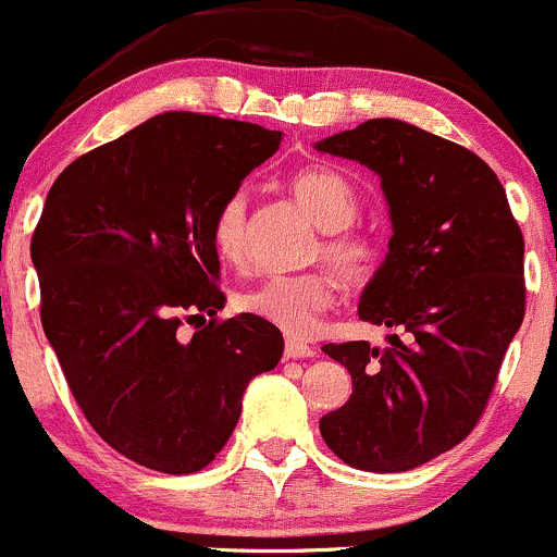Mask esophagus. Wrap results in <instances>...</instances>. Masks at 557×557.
<instances>
[{
	"instance_id": "obj_1",
	"label": "esophagus",
	"mask_w": 557,
	"mask_h": 557,
	"mask_svg": "<svg viewBox=\"0 0 557 557\" xmlns=\"http://www.w3.org/2000/svg\"><path fill=\"white\" fill-rule=\"evenodd\" d=\"M313 348L305 343H297V339H286V348H284V358H292V361H297V358H313Z\"/></svg>"
}]
</instances>
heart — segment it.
Here are the masks:
<instances>
[{"label":"heart","instance_id":"obj_1","mask_svg":"<svg viewBox=\"0 0 557 557\" xmlns=\"http://www.w3.org/2000/svg\"><path fill=\"white\" fill-rule=\"evenodd\" d=\"M292 194L305 212L324 228L315 257L326 260L339 278L363 284L376 273L385 257L380 233L352 225L358 214V194L339 172L308 166L289 181ZM212 247L228 265L247 260V196H228L212 220ZM337 300V281L326 271L271 276L238 295L244 313L268 321L286 337L308 339L319 332L326 310Z\"/></svg>","mask_w":557,"mask_h":557}]
</instances>
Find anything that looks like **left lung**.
Instances as JSON below:
<instances>
[{"label": "left lung", "instance_id": "obj_1", "mask_svg": "<svg viewBox=\"0 0 557 557\" xmlns=\"http://www.w3.org/2000/svg\"><path fill=\"white\" fill-rule=\"evenodd\" d=\"M315 148L382 177L391 252L358 315L404 332L382 350L324 345L352 393L321 417V435L350 468H420L468 438L492 398L525 313L523 233L492 166L414 124L369 119Z\"/></svg>", "mask_w": 557, "mask_h": 557}]
</instances>
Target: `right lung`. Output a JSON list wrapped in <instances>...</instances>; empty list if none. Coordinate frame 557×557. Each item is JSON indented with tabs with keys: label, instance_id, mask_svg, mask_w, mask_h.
Masks as SVG:
<instances>
[{
	"label": "right lung",
	"instance_id": "right-lung-1",
	"mask_svg": "<svg viewBox=\"0 0 557 557\" xmlns=\"http://www.w3.org/2000/svg\"><path fill=\"white\" fill-rule=\"evenodd\" d=\"M278 143L260 124L159 113L71 161L47 194L32 236L41 326L95 433L143 468H207L249 380L281 361L276 326L218 315L212 247L220 205Z\"/></svg>",
	"mask_w": 557,
	"mask_h": 557
}]
</instances>
